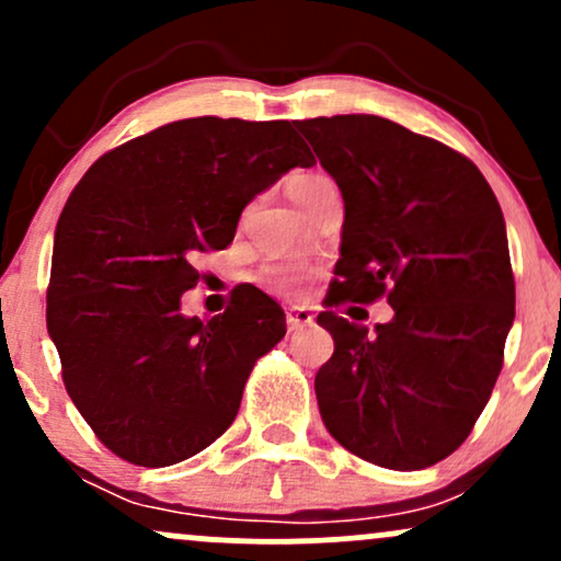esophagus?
<instances>
[{
  "label": "esophagus",
  "mask_w": 561,
  "mask_h": 561,
  "mask_svg": "<svg viewBox=\"0 0 561 561\" xmlns=\"http://www.w3.org/2000/svg\"><path fill=\"white\" fill-rule=\"evenodd\" d=\"M313 324V313L308 308H287V327L289 332H298L302 327H311Z\"/></svg>",
  "instance_id": "esophagus-1"
}]
</instances>
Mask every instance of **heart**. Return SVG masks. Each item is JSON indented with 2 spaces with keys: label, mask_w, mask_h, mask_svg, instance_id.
Instances as JSON below:
<instances>
[{
  "label": "heart",
  "mask_w": 561,
  "mask_h": 561,
  "mask_svg": "<svg viewBox=\"0 0 561 561\" xmlns=\"http://www.w3.org/2000/svg\"><path fill=\"white\" fill-rule=\"evenodd\" d=\"M327 182H330V179L321 176V173H300V176H295L293 182H289V195H293L295 203L302 205L321 184ZM306 279H308V268L295 261L272 259L261 268L263 285L272 289V293H279V295L298 293L300 285H306Z\"/></svg>",
  "instance_id": "1"
}]
</instances>
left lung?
<instances>
[{
    "label": "left lung",
    "instance_id": "obj_1",
    "mask_svg": "<svg viewBox=\"0 0 561 561\" xmlns=\"http://www.w3.org/2000/svg\"><path fill=\"white\" fill-rule=\"evenodd\" d=\"M298 128L345 199L337 279L317 319L334 340L317 375L321 420L371 465L433 467L472 433L504 366L514 274L501 205L467 156L388 118ZM379 297L397 317L375 333L336 313Z\"/></svg>",
    "mask_w": 561,
    "mask_h": 561
}]
</instances>
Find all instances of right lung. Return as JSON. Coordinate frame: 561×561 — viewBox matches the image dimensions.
<instances>
[{
    "instance_id": "add662e5",
    "label": "right lung",
    "mask_w": 561,
    "mask_h": 561,
    "mask_svg": "<svg viewBox=\"0 0 561 561\" xmlns=\"http://www.w3.org/2000/svg\"><path fill=\"white\" fill-rule=\"evenodd\" d=\"M311 163L289 121L203 115L105 152L70 192L47 330L70 401L115 456L171 467L234 422L255 362L285 337V311L240 285L218 317H184L192 261L231 244L244 205Z\"/></svg>"
}]
</instances>
